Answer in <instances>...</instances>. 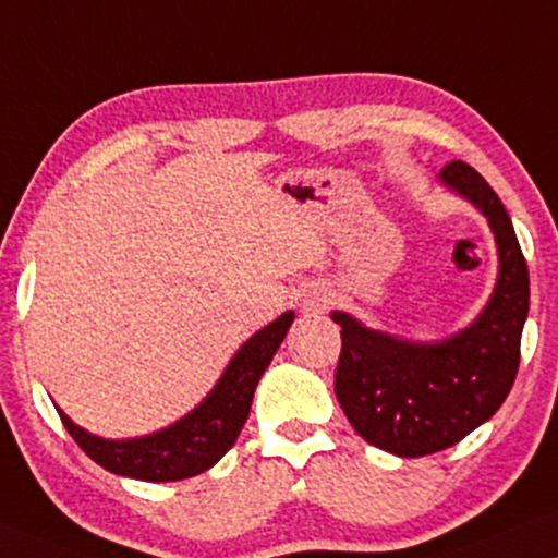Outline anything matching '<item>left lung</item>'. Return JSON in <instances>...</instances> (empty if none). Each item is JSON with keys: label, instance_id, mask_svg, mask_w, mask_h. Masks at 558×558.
<instances>
[{"label": "left lung", "instance_id": "obj_1", "mask_svg": "<svg viewBox=\"0 0 558 558\" xmlns=\"http://www.w3.org/2000/svg\"><path fill=\"white\" fill-rule=\"evenodd\" d=\"M439 181L489 219L499 277L478 318L442 341H405L373 331L349 313L341 326L336 398L356 435L398 458L445 450L497 414L520 367L531 277L512 219L471 165L452 160Z\"/></svg>", "mask_w": 558, "mask_h": 558}]
</instances>
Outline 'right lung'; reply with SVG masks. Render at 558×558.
<instances>
[{
  "instance_id": "obj_1",
  "label": "right lung",
  "mask_w": 558,
  "mask_h": 558,
  "mask_svg": "<svg viewBox=\"0 0 558 558\" xmlns=\"http://www.w3.org/2000/svg\"><path fill=\"white\" fill-rule=\"evenodd\" d=\"M294 320L287 311L277 320L253 333L232 356L211 393L175 424L134 439H106L89 435L59 411L66 432L95 463L116 476L140 481H181L209 471L219 458L235 445L260 375L271 364L279 343L284 341Z\"/></svg>"
}]
</instances>
